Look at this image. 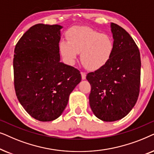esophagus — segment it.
I'll return each mask as SVG.
<instances>
[{
	"label": "esophagus",
	"mask_w": 154,
	"mask_h": 154,
	"mask_svg": "<svg viewBox=\"0 0 154 154\" xmlns=\"http://www.w3.org/2000/svg\"><path fill=\"white\" fill-rule=\"evenodd\" d=\"M81 77H82V79L83 80H85V78H86V73L85 72H81Z\"/></svg>",
	"instance_id": "obj_1"
}]
</instances>
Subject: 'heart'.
Segmentation results:
<instances>
[{
    "mask_svg": "<svg viewBox=\"0 0 154 154\" xmlns=\"http://www.w3.org/2000/svg\"><path fill=\"white\" fill-rule=\"evenodd\" d=\"M69 41L62 40L60 49L69 64H73L81 52V60L86 68L97 70L112 56L114 44L110 35L88 26H74L68 33Z\"/></svg>",
    "mask_w": 154,
    "mask_h": 154,
    "instance_id": "heart-1",
    "label": "heart"
}]
</instances>
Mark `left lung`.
Listing matches in <instances>:
<instances>
[{"mask_svg": "<svg viewBox=\"0 0 154 154\" xmlns=\"http://www.w3.org/2000/svg\"><path fill=\"white\" fill-rule=\"evenodd\" d=\"M114 48L109 62L86 79L91 85L90 106L103 121H119L132 110L140 93L141 59L134 40L125 29L111 24Z\"/></svg>", "mask_w": 154, "mask_h": 154, "instance_id": "1", "label": "left lung"}]
</instances>
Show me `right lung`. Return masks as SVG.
<instances>
[{
    "label": "right lung",
    "instance_id": "1",
    "mask_svg": "<svg viewBox=\"0 0 154 154\" xmlns=\"http://www.w3.org/2000/svg\"><path fill=\"white\" fill-rule=\"evenodd\" d=\"M60 25L38 24L21 37L14 48V84L19 102L40 121L60 117L81 81L80 71L60 62Z\"/></svg>",
    "mask_w": 154,
    "mask_h": 154
}]
</instances>
